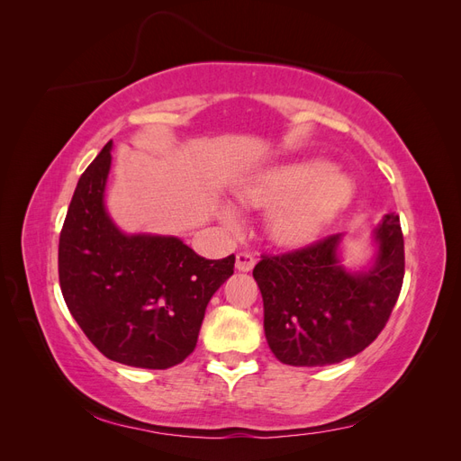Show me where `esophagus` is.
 Returning a JSON list of instances; mask_svg holds the SVG:
<instances>
[{
    "mask_svg": "<svg viewBox=\"0 0 461 461\" xmlns=\"http://www.w3.org/2000/svg\"><path fill=\"white\" fill-rule=\"evenodd\" d=\"M254 265H256V258L252 254H246V252L236 254V271L248 273L254 269Z\"/></svg>",
    "mask_w": 461,
    "mask_h": 461,
    "instance_id": "34e87169",
    "label": "esophagus"
}]
</instances>
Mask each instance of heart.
<instances>
[{"instance_id": "1", "label": "heart", "mask_w": 461, "mask_h": 461, "mask_svg": "<svg viewBox=\"0 0 461 461\" xmlns=\"http://www.w3.org/2000/svg\"><path fill=\"white\" fill-rule=\"evenodd\" d=\"M352 196V178L334 171L325 159L265 167L236 190V200L246 207H274L269 213V232L281 246H302L313 240ZM221 217L229 225L236 222L230 207H222Z\"/></svg>"}]
</instances>
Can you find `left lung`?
Masks as SVG:
<instances>
[{"instance_id": "1", "label": "left lung", "mask_w": 461, "mask_h": 461, "mask_svg": "<svg viewBox=\"0 0 461 461\" xmlns=\"http://www.w3.org/2000/svg\"><path fill=\"white\" fill-rule=\"evenodd\" d=\"M344 232L254 267L263 329L278 361L294 367L340 364L379 337L403 281L400 217L386 213L371 230V259L344 265Z\"/></svg>"}]
</instances>
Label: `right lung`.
Wrapping results in <instances>:
<instances>
[{
    "label": "right lung",
    "mask_w": 461,
    "mask_h": 461,
    "mask_svg": "<svg viewBox=\"0 0 461 461\" xmlns=\"http://www.w3.org/2000/svg\"><path fill=\"white\" fill-rule=\"evenodd\" d=\"M107 142L78 178L59 236L68 312L105 357L169 369L196 348L209 300L234 273V256L205 259L178 236L117 227L105 205Z\"/></svg>",
    "instance_id": "add662e5"
}]
</instances>
